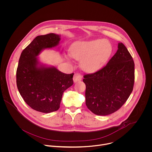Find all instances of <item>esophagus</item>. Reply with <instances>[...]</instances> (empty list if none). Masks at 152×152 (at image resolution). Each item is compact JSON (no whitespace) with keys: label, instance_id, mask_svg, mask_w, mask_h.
<instances>
[{"label":"esophagus","instance_id":"34e87169","mask_svg":"<svg viewBox=\"0 0 152 152\" xmlns=\"http://www.w3.org/2000/svg\"><path fill=\"white\" fill-rule=\"evenodd\" d=\"M82 79V76L79 73H75L74 76H73V81H74L75 83L81 80Z\"/></svg>","mask_w":152,"mask_h":152}]
</instances>
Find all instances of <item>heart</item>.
<instances>
[{
    "mask_svg": "<svg viewBox=\"0 0 152 152\" xmlns=\"http://www.w3.org/2000/svg\"><path fill=\"white\" fill-rule=\"evenodd\" d=\"M111 51V45L108 41L95 39L75 44L70 53L74 58L82 60V66L85 70L94 72L104 64Z\"/></svg>",
    "mask_w": 152,
    "mask_h": 152,
    "instance_id": "heart-1",
    "label": "heart"
}]
</instances>
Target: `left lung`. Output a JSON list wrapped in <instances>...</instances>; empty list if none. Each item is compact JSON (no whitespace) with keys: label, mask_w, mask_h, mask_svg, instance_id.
<instances>
[{"label":"left lung","mask_w":152,"mask_h":152,"mask_svg":"<svg viewBox=\"0 0 152 152\" xmlns=\"http://www.w3.org/2000/svg\"><path fill=\"white\" fill-rule=\"evenodd\" d=\"M83 77L88 108L98 115L113 114L124 104L133 91V57L126 47L119 42L116 53L105 66Z\"/></svg>","instance_id":"obj_1"}]
</instances>
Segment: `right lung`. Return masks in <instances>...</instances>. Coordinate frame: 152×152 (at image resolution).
I'll return each instance as SVG.
<instances>
[{
    "instance_id": "add662e5",
    "label": "right lung",
    "mask_w": 152,
    "mask_h": 152,
    "mask_svg": "<svg viewBox=\"0 0 152 152\" xmlns=\"http://www.w3.org/2000/svg\"><path fill=\"white\" fill-rule=\"evenodd\" d=\"M60 35H39L22 51L16 70V85L24 101L43 113L58 110L63 92L73 84L74 73L65 74L54 66L41 64L37 56L58 45Z\"/></svg>"
}]
</instances>
